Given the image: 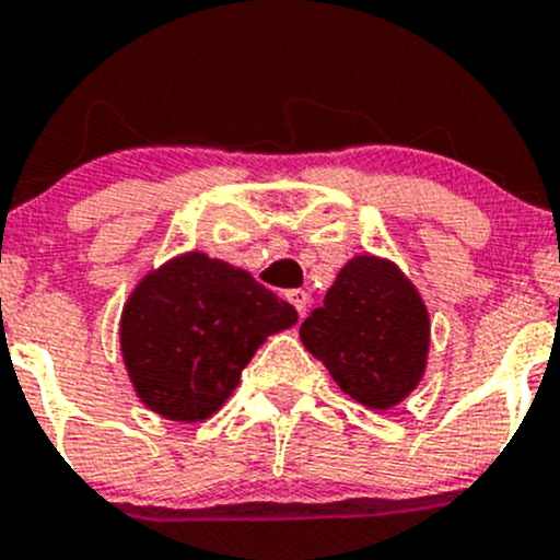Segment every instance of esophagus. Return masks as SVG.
<instances>
[{"instance_id":"34e87169","label":"esophagus","mask_w":560,"mask_h":560,"mask_svg":"<svg viewBox=\"0 0 560 560\" xmlns=\"http://www.w3.org/2000/svg\"><path fill=\"white\" fill-rule=\"evenodd\" d=\"M288 302L296 307L299 318H304L307 315V307H310V293L302 291V288H296V291H288Z\"/></svg>"}]
</instances>
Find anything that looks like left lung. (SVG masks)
<instances>
[{"instance_id":"1","label":"left lung","mask_w":560,"mask_h":560,"mask_svg":"<svg viewBox=\"0 0 560 560\" xmlns=\"http://www.w3.org/2000/svg\"><path fill=\"white\" fill-rule=\"evenodd\" d=\"M299 337L350 399L385 412L423 380L431 323L407 275L388 258L361 253L339 269Z\"/></svg>"}]
</instances>
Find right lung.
Wrapping results in <instances>:
<instances>
[{
  "instance_id": "right-lung-1",
  "label": "right lung",
  "mask_w": 560,
  "mask_h": 560,
  "mask_svg": "<svg viewBox=\"0 0 560 560\" xmlns=\"http://www.w3.org/2000/svg\"><path fill=\"white\" fill-rule=\"evenodd\" d=\"M296 320L250 272L191 250L137 282L120 313V353L142 405L201 423L234 394L269 334Z\"/></svg>"
}]
</instances>
